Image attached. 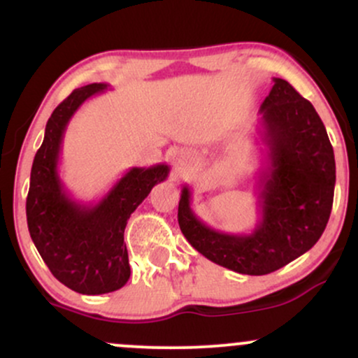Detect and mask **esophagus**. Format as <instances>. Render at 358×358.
I'll use <instances>...</instances> for the list:
<instances>
[{
    "label": "esophagus",
    "mask_w": 358,
    "mask_h": 358,
    "mask_svg": "<svg viewBox=\"0 0 358 358\" xmlns=\"http://www.w3.org/2000/svg\"><path fill=\"white\" fill-rule=\"evenodd\" d=\"M193 159H195V155H193L192 151H182V153H180V156H178V163H180V165H183V166L190 165Z\"/></svg>",
    "instance_id": "obj_1"
}]
</instances>
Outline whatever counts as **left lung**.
Wrapping results in <instances>:
<instances>
[{
	"mask_svg": "<svg viewBox=\"0 0 358 358\" xmlns=\"http://www.w3.org/2000/svg\"><path fill=\"white\" fill-rule=\"evenodd\" d=\"M273 82L259 109L257 134L268 165L259 175L254 231L229 234L208 227L192 210L187 185L178 203L180 229L192 248L249 276L273 273L313 248L334 205L335 156L322 119L289 82L276 77Z\"/></svg>",
	"mask_w": 358,
	"mask_h": 358,
	"instance_id": "8db88e82",
	"label": "left lung"
}]
</instances>
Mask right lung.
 Here are the masks:
<instances>
[{"label": "right lung", "instance_id": "add662e5", "mask_svg": "<svg viewBox=\"0 0 358 358\" xmlns=\"http://www.w3.org/2000/svg\"><path fill=\"white\" fill-rule=\"evenodd\" d=\"M108 87L101 82L84 85L57 106L35 155L27 196L28 231L36 250L53 276L80 294H104L126 285L131 274L126 224L170 173L166 163L129 168L96 203H82L65 188L59 175L65 129L89 97Z\"/></svg>", "mask_w": 358, "mask_h": 358}]
</instances>
